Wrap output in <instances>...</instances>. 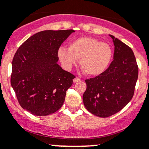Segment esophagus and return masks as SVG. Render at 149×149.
Instances as JSON below:
<instances>
[{
  "mask_svg": "<svg viewBox=\"0 0 149 149\" xmlns=\"http://www.w3.org/2000/svg\"><path fill=\"white\" fill-rule=\"evenodd\" d=\"M73 83H76V82H78V81H80V79L78 77H76L75 79H73Z\"/></svg>",
  "mask_w": 149,
  "mask_h": 149,
  "instance_id": "esophagus-1",
  "label": "esophagus"
}]
</instances>
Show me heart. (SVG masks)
<instances>
[{"mask_svg": "<svg viewBox=\"0 0 149 149\" xmlns=\"http://www.w3.org/2000/svg\"><path fill=\"white\" fill-rule=\"evenodd\" d=\"M61 64L70 70L80 59V65L88 76L96 77L106 71L112 58V49L105 42L90 37H81L70 43L69 48L58 50Z\"/></svg>", "mask_w": 149, "mask_h": 149, "instance_id": "1", "label": "heart"}]
</instances>
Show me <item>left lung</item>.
<instances>
[{
  "instance_id": "1",
  "label": "left lung",
  "mask_w": 149,
  "mask_h": 149,
  "mask_svg": "<svg viewBox=\"0 0 149 149\" xmlns=\"http://www.w3.org/2000/svg\"><path fill=\"white\" fill-rule=\"evenodd\" d=\"M113 61L104 73L86 80L83 102L96 116L107 118L120 111L133 98L139 68L131 48L113 35Z\"/></svg>"
}]
</instances>
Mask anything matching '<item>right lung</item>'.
<instances>
[{
  "label": "right lung",
  "mask_w": 149,
  "mask_h": 149,
  "mask_svg": "<svg viewBox=\"0 0 149 149\" xmlns=\"http://www.w3.org/2000/svg\"><path fill=\"white\" fill-rule=\"evenodd\" d=\"M74 30H45L27 39L12 61L10 84L19 104L36 116H46L63 104L75 76L58 64V50Z\"/></svg>",
  "instance_id": "1"
}]
</instances>
